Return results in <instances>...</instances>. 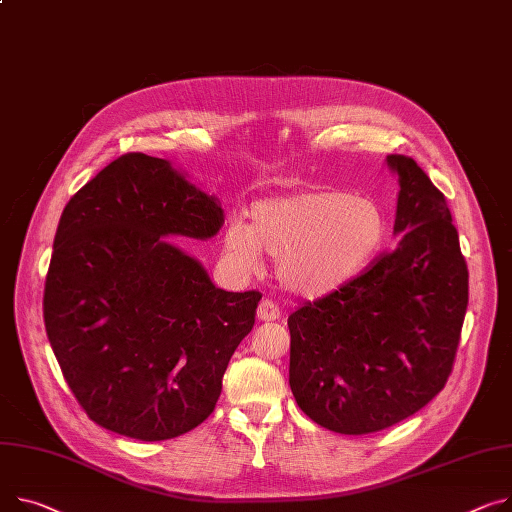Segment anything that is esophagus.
<instances>
[{
  "label": "esophagus",
  "mask_w": 512,
  "mask_h": 512,
  "mask_svg": "<svg viewBox=\"0 0 512 512\" xmlns=\"http://www.w3.org/2000/svg\"><path fill=\"white\" fill-rule=\"evenodd\" d=\"M280 317H282V311H280V306L274 300L265 298V300L259 302V309H257V319L259 321H276Z\"/></svg>",
  "instance_id": "esophagus-1"
}]
</instances>
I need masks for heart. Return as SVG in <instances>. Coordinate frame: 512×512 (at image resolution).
<instances>
[{
  "label": "heart",
  "instance_id": "1",
  "mask_svg": "<svg viewBox=\"0 0 512 512\" xmlns=\"http://www.w3.org/2000/svg\"><path fill=\"white\" fill-rule=\"evenodd\" d=\"M387 214L377 201L344 191H298L257 201L251 224L226 228L228 255L259 269L263 253L278 259V280L298 296L317 298L356 280L385 243Z\"/></svg>",
  "mask_w": 512,
  "mask_h": 512
}]
</instances>
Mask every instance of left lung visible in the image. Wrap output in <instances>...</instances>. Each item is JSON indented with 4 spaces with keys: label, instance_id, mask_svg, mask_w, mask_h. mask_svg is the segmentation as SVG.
I'll use <instances>...</instances> for the list:
<instances>
[{
    "label": "left lung",
    "instance_id": "8db88e82",
    "mask_svg": "<svg viewBox=\"0 0 512 512\" xmlns=\"http://www.w3.org/2000/svg\"><path fill=\"white\" fill-rule=\"evenodd\" d=\"M397 247L288 317L290 389L339 434L389 428L432 401L453 370L469 274L451 210L414 158L391 154Z\"/></svg>",
    "mask_w": 512,
    "mask_h": 512
}]
</instances>
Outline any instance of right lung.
<instances>
[{"mask_svg": "<svg viewBox=\"0 0 512 512\" xmlns=\"http://www.w3.org/2000/svg\"><path fill=\"white\" fill-rule=\"evenodd\" d=\"M218 197L168 160L123 154L61 214L43 317L63 377L92 422L138 440L206 420L261 294L216 288L166 236L208 241Z\"/></svg>", "mask_w": 512, "mask_h": 512, "instance_id": "right-lung-1", "label": "right lung"}]
</instances>
